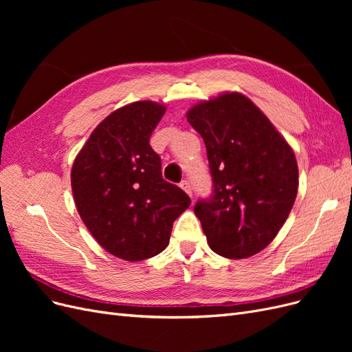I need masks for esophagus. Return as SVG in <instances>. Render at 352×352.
I'll use <instances>...</instances> for the list:
<instances>
[{
  "label": "esophagus",
  "mask_w": 352,
  "mask_h": 352,
  "mask_svg": "<svg viewBox=\"0 0 352 352\" xmlns=\"http://www.w3.org/2000/svg\"><path fill=\"white\" fill-rule=\"evenodd\" d=\"M180 188H182L185 192L189 195V197H192V186H190V184H189V180H182V182H180V185H179Z\"/></svg>",
  "instance_id": "obj_1"
}]
</instances>
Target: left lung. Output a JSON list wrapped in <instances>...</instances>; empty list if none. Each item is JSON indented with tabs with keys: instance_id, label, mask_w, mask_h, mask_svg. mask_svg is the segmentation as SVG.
Here are the masks:
<instances>
[{
	"instance_id": "8db88e82",
	"label": "left lung",
	"mask_w": 352,
	"mask_h": 352,
	"mask_svg": "<svg viewBox=\"0 0 352 352\" xmlns=\"http://www.w3.org/2000/svg\"><path fill=\"white\" fill-rule=\"evenodd\" d=\"M207 148L212 194L194 207L210 248L228 258L263 251L278 235L298 192L292 148L264 113L226 92L186 113Z\"/></svg>"
}]
</instances>
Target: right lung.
Instances as JSON below:
<instances>
[{"label":"right lung","instance_id":"right-lung-1","mask_svg":"<svg viewBox=\"0 0 352 352\" xmlns=\"http://www.w3.org/2000/svg\"><path fill=\"white\" fill-rule=\"evenodd\" d=\"M166 111L138 101L113 111L95 127L72 167L79 216L101 247L126 261L162 252L173 221L190 198L162 176V158L150 145Z\"/></svg>","mask_w":352,"mask_h":352}]
</instances>
